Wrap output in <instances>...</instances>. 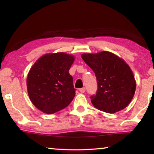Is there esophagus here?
<instances>
[{"mask_svg":"<svg viewBox=\"0 0 154 154\" xmlns=\"http://www.w3.org/2000/svg\"><path fill=\"white\" fill-rule=\"evenodd\" d=\"M79 92L81 93H84L85 92V88H80V89L79 90Z\"/></svg>","mask_w":154,"mask_h":154,"instance_id":"1","label":"esophagus"}]
</instances>
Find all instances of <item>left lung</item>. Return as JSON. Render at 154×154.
I'll list each match as a JSON object with an SVG mask.
<instances>
[{
	"instance_id": "8db88e82",
	"label": "left lung",
	"mask_w": 154,
	"mask_h": 154,
	"mask_svg": "<svg viewBox=\"0 0 154 154\" xmlns=\"http://www.w3.org/2000/svg\"><path fill=\"white\" fill-rule=\"evenodd\" d=\"M82 58L94 72L97 80V92L91 96L93 105L108 113L126 108L136 90V81L128 64L107 51L83 54Z\"/></svg>"
}]
</instances>
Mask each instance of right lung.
Returning <instances> with one entry per match:
<instances>
[{
    "instance_id": "right-lung-1",
    "label": "right lung",
    "mask_w": 154,
    "mask_h": 154,
    "mask_svg": "<svg viewBox=\"0 0 154 154\" xmlns=\"http://www.w3.org/2000/svg\"><path fill=\"white\" fill-rule=\"evenodd\" d=\"M75 57L64 52L46 54L28 72L26 85L32 104L43 113L52 114L71 103L75 96L69 69Z\"/></svg>"
}]
</instances>
